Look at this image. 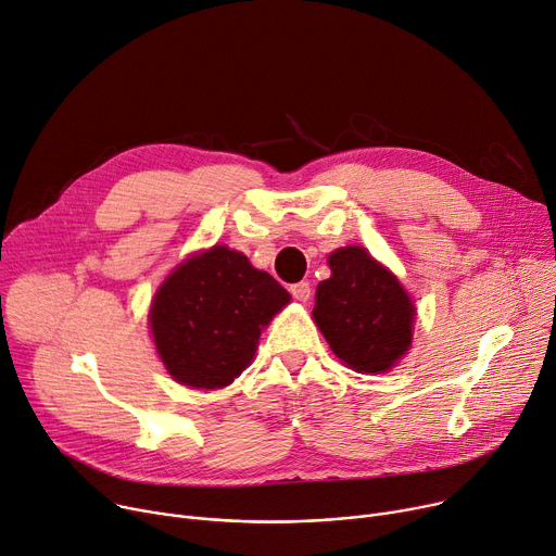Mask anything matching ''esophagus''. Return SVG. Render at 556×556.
Returning a JSON list of instances; mask_svg holds the SVG:
<instances>
[{
  "label": "esophagus",
  "mask_w": 556,
  "mask_h": 556,
  "mask_svg": "<svg viewBox=\"0 0 556 556\" xmlns=\"http://www.w3.org/2000/svg\"><path fill=\"white\" fill-rule=\"evenodd\" d=\"M290 292H292V296L296 299V301H306L311 299V294H313V290H311V283L308 281H299V283H292L290 286Z\"/></svg>",
  "instance_id": "obj_1"
}]
</instances>
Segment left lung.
<instances>
[{
	"mask_svg": "<svg viewBox=\"0 0 556 556\" xmlns=\"http://www.w3.org/2000/svg\"><path fill=\"white\" fill-rule=\"evenodd\" d=\"M328 266L332 275L315 294V324L348 368L388 372L413 343L410 294L362 245L337 248Z\"/></svg>",
	"mask_w": 556,
	"mask_h": 556,
	"instance_id": "8db88e82",
	"label": "left lung"
}]
</instances>
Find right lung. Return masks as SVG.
<instances>
[{
    "mask_svg": "<svg viewBox=\"0 0 556 556\" xmlns=\"http://www.w3.org/2000/svg\"><path fill=\"white\" fill-rule=\"evenodd\" d=\"M288 301V290L252 268L243 252L213 245L164 279L148 321L157 355L175 381L217 390L245 370L262 330Z\"/></svg>",
    "mask_w": 556,
    "mask_h": 556,
    "instance_id": "1",
    "label": "right lung"
}]
</instances>
